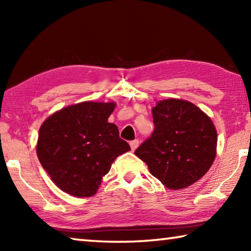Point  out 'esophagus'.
<instances>
[{"label": "esophagus", "instance_id": "obj_1", "mask_svg": "<svg viewBox=\"0 0 251 251\" xmlns=\"http://www.w3.org/2000/svg\"><path fill=\"white\" fill-rule=\"evenodd\" d=\"M129 145H130V148H131V151H135L136 148L138 147V145H139V142H138V139H134V141H131L130 143H129Z\"/></svg>", "mask_w": 251, "mask_h": 251}]
</instances>
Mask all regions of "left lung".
Returning a JSON list of instances; mask_svg holds the SVG:
<instances>
[{
    "label": "left lung",
    "mask_w": 251,
    "mask_h": 251,
    "mask_svg": "<svg viewBox=\"0 0 251 251\" xmlns=\"http://www.w3.org/2000/svg\"><path fill=\"white\" fill-rule=\"evenodd\" d=\"M155 128L135 155L169 189L201 179L216 157L217 131L209 117L187 100H159L152 107Z\"/></svg>",
    "instance_id": "1"
}]
</instances>
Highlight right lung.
<instances>
[{
    "label": "right lung",
    "mask_w": 251,
    "mask_h": 251,
    "mask_svg": "<svg viewBox=\"0 0 251 251\" xmlns=\"http://www.w3.org/2000/svg\"><path fill=\"white\" fill-rule=\"evenodd\" d=\"M115 103L83 101L54 113L42 124L36 152L50 179L74 197L95 195L112 163L130 151L107 120Z\"/></svg>",
    "instance_id": "1"
}]
</instances>
